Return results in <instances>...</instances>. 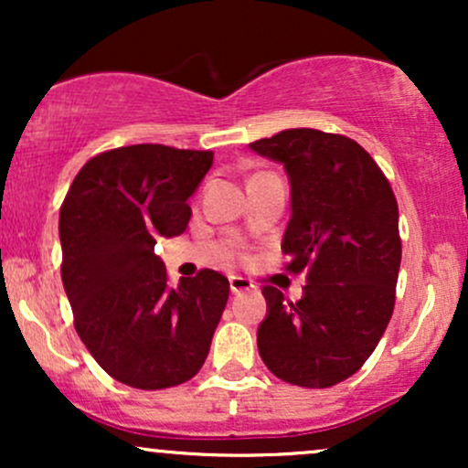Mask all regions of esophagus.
I'll use <instances>...</instances> for the list:
<instances>
[{"instance_id": "1", "label": "esophagus", "mask_w": 468, "mask_h": 468, "mask_svg": "<svg viewBox=\"0 0 468 468\" xmlns=\"http://www.w3.org/2000/svg\"><path fill=\"white\" fill-rule=\"evenodd\" d=\"M229 286H230V292L233 294H241V292H250L252 288V282L246 277H239V275H230L229 277Z\"/></svg>"}]
</instances>
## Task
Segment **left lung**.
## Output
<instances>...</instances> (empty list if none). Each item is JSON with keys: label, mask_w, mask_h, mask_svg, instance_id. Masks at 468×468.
<instances>
[{"label": "left lung", "mask_w": 468, "mask_h": 468, "mask_svg": "<svg viewBox=\"0 0 468 468\" xmlns=\"http://www.w3.org/2000/svg\"><path fill=\"white\" fill-rule=\"evenodd\" d=\"M250 149L286 169L282 250L290 272H308L294 303L283 302L282 290H261L260 356L286 383L332 388L363 367L394 313L399 204L372 155L347 136L286 130Z\"/></svg>", "instance_id": "8db88e82"}]
</instances>
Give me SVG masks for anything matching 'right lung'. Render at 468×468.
<instances>
[{"instance_id":"obj_1","label":"right lung","mask_w":468,"mask_h":468,"mask_svg":"<svg viewBox=\"0 0 468 468\" xmlns=\"http://www.w3.org/2000/svg\"><path fill=\"white\" fill-rule=\"evenodd\" d=\"M211 165V152L118 147L88 160L63 200L61 279L74 327L118 383L176 388L207 361L229 279L207 268L171 288L154 246L185 233L186 202Z\"/></svg>"}]
</instances>
